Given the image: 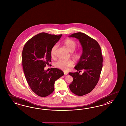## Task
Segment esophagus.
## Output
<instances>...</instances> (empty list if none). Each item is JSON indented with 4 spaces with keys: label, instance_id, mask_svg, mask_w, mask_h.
Returning <instances> with one entry per match:
<instances>
[{
    "label": "esophagus",
    "instance_id": "1",
    "mask_svg": "<svg viewBox=\"0 0 126 126\" xmlns=\"http://www.w3.org/2000/svg\"><path fill=\"white\" fill-rule=\"evenodd\" d=\"M64 73L65 75H67L68 74V73H66V72H64Z\"/></svg>",
    "mask_w": 126,
    "mask_h": 126
}]
</instances>
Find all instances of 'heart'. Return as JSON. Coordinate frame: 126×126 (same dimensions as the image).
<instances>
[{"label":"heart","instance_id":"b5f03b06","mask_svg":"<svg viewBox=\"0 0 126 126\" xmlns=\"http://www.w3.org/2000/svg\"><path fill=\"white\" fill-rule=\"evenodd\" d=\"M64 44L66 47L67 49L71 52H73L76 48L77 43L71 39H66L64 41ZM58 45L55 44L53 46L51 50V54L52 56H53L55 52V51L57 48ZM72 56L74 59L76 60H79L81 57V54L79 51H76L72 53ZM73 65V62L72 60H68L65 61L62 60H59L55 63V65L58 68L67 71L70 67H71Z\"/></svg>","mask_w":126,"mask_h":126}]
</instances>
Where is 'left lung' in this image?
I'll list each match as a JSON object with an SVG mask.
<instances>
[{
    "instance_id": "8db88e82",
    "label": "left lung",
    "mask_w": 126,
    "mask_h": 126,
    "mask_svg": "<svg viewBox=\"0 0 126 126\" xmlns=\"http://www.w3.org/2000/svg\"><path fill=\"white\" fill-rule=\"evenodd\" d=\"M69 37L78 39L83 47L82 55L74 67L79 72L69 73L73 78L70 90L74 94L82 96L92 92L99 81L103 67L102 50L96 40L83 33H74ZM82 69L84 73L80 75Z\"/></svg>"
}]
</instances>
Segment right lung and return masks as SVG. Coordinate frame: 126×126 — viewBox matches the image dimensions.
Returning <instances> with one entry per match:
<instances>
[{
	"label": "right lung",
	"instance_id": "1",
	"mask_svg": "<svg viewBox=\"0 0 126 126\" xmlns=\"http://www.w3.org/2000/svg\"><path fill=\"white\" fill-rule=\"evenodd\" d=\"M62 34L41 33L30 39L24 45L22 55V65L27 83L37 95L46 97L54 91V82L64 75L63 72L51 68L44 70L51 61V50Z\"/></svg>",
	"mask_w": 126,
	"mask_h": 126
}]
</instances>
